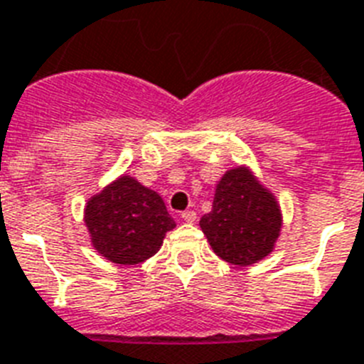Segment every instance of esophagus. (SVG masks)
Wrapping results in <instances>:
<instances>
[{
  "label": "esophagus",
  "mask_w": 364,
  "mask_h": 364,
  "mask_svg": "<svg viewBox=\"0 0 364 364\" xmlns=\"http://www.w3.org/2000/svg\"><path fill=\"white\" fill-rule=\"evenodd\" d=\"M181 219L185 223H194L196 221V213H194V211H183Z\"/></svg>",
  "instance_id": "34e87169"
}]
</instances>
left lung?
<instances>
[{"label":"left lung","mask_w":364,"mask_h":364,"mask_svg":"<svg viewBox=\"0 0 364 364\" xmlns=\"http://www.w3.org/2000/svg\"><path fill=\"white\" fill-rule=\"evenodd\" d=\"M282 227L279 202L245 164L223 173L213 208L200 219L213 253L236 266L266 259L276 247Z\"/></svg>","instance_id":"1"}]
</instances>
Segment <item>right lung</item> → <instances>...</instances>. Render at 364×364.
<instances>
[{"instance_id":"right-lung-1","label":"right lung","mask_w":364,"mask_h":364,"mask_svg":"<svg viewBox=\"0 0 364 364\" xmlns=\"http://www.w3.org/2000/svg\"><path fill=\"white\" fill-rule=\"evenodd\" d=\"M85 225L92 247L119 266L151 259L176 228L162 196L128 173L87 200Z\"/></svg>"}]
</instances>
